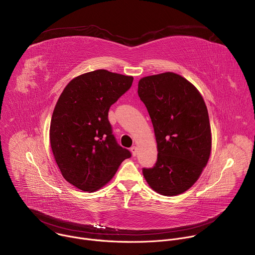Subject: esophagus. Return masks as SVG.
Instances as JSON below:
<instances>
[{"instance_id": "obj_1", "label": "esophagus", "mask_w": 255, "mask_h": 255, "mask_svg": "<svg viewBox=\"0 0 255 255\" xmlns=\"http://www.w3.org/2000/svg\"><path fill=\"white\" fill-rule=\"evenodd\" d=\"M130 151L132 152V155L135 156L136 153H137V147H136V146H132V147L130 148Z\"/></svg>"}]
</instances>
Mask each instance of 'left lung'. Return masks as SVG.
Returning <instances> with one entry per match:
<instances>
[{"label":"left lung","instance_id":"1","mask_svg":"<svg viewBox=\"0 0 255 255\" xmlns=\"http://www.w3.org/2000/svg\"><path fill=\"white\" fill-rule=\"evenodd\" d=\"M138 96L147 108L158 151L155 165L143 168V175L160 195L183 194L198 180L211 153L204 99L193 84L174 72L142 78Z\"/></svg>","mask_w":255,"mask_h":255}]
</instances>
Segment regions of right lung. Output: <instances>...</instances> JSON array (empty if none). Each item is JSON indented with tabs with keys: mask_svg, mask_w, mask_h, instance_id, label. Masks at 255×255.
<instances>
[{
	"mask_svg": "<svg viewBox=\"0 0 255 255\" xmlns=\"http://www.w3.org/2000/svg\"><path fill=\"white\" fill-rule=\"evenodd\" d=\"M133 77L98 69L71 80L51 117L49 137L55 161L69 184L96 192L112 179L131 153L117 143L108 113L132 86Z\"/></svg>",
	"mask_w": 255,
	"mask_h": 255,
	"instance_id": "right-lung-1",
	"label": "right lung"
}]
</instances>
